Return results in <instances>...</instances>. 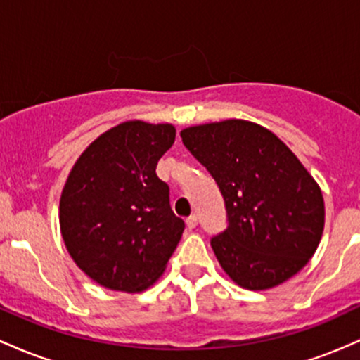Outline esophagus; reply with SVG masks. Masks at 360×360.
I'll use <instances>...</instances> for the list:
<instances>
[{
    "mask_svg": "<svg viewBox=\"0 0 360 360\" xmlns=\"http://www.w3.org/2000/svg\"><path fill=\"white\" fill-rule=\"evenodd\" d=\"M185 223H187L188 229H193L197 226V223H199V217H197V214H192L191 217H187V221H185Z\"/></svg>",
    "mask_w": 360,
    "mask_h": 360,
    "instance_id": "1",
    "label": "esophagus"
}]
</instances>
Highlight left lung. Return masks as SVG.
Returning a JSON list of instances; mask_svg holds the SVG:
<instances>
[{
    "label": "left lung",
    "mask_w": 360,
    "mask_h": 360,
    "mask_svg": "<svg viewBox=\"0 0 360 360\" xmlns=\"http://www.w3.org/2000/svg\"><path fill=\"white\" fill-rule=\"evenodd\" d=\"M223 193L228 228L211 240L221 267L241 288L264 290L296 276L325 226L318 184L269 129L229 119L180 132Z\"/></svg>",
    "instance_id": "left-lung-1"
}]
</instances>
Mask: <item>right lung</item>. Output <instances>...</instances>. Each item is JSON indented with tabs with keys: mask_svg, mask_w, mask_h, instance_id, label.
I'll list each match as a JSON object with an SVG mask.
<instances>
[{
	"mask_svg": "<svg viewBox=\"0 0 360 360\" xmlns=\"http://www.w3.org/2000/svg\"><path fill=\"white\" fill-rule=\"evenodd\" d=\"M175 143L172 124L129 120L82 153L59 202L64 245L75 264L103 288L141 292L165 272L185 223L156 175Z\"/></svg>",
	"mask_w": 360,
	"mask_h": 360,
	"instance_id": "obj_1",
	"label": "right lung"
}]
</instances>
